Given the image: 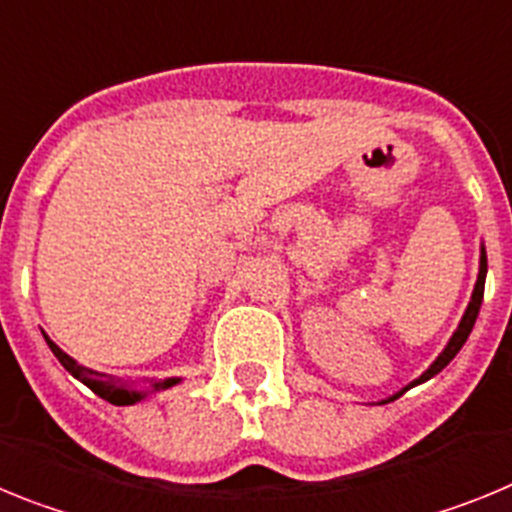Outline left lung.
<instances>
[{"instance_id":"left-lung-1","label":"left lung","mask_w":512,"mask_h":512,"mask_svg":"<svg viewBox=\"0 0 512 512\" xmlns=\"http://www.w3.org/2000/svg\"><path fill=\"white\" fill-rule=\"evenodd\" d=\"M485 277H487V251H485V246H482V251H479V274H477V284H474L472 300H469L467 310H464V315H461L459 328L454 330V336L449 338V343H446V348H443L441 354L436 356V361H433V364L428 366V369H425V372L420 374L418 379H413V382H410L408 387H402L400 392H395V395L387 397V400H384V402H392V400H395V397L405 395V392H408L410 387H418V384H423V382H428V379H431V377H436V374L441 372L443 366H449V361L454 359L456 354H459L461 346L467 343L469 333H472L474 323H477L479 307H482V297H485Z\"/></svg>"}]
</instances>
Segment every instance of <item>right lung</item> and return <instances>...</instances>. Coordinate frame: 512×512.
Returning a JSON list of instances; mask_svg holds the SVG:
<instances>
[{
    "label": "right lung",
    "mask_w": 512,
    "mask_h": 512,
    "mask_svg": "<svg viewBox=\"0 0 512 512\" xmlns=\"http://www.w3.org/2000/svg\"><path fill=\"white\" fill-rule=\"evenodd\" d=\"M43 336H45V333H43ZM45 343H48V348L53 351V356L61 361V366L71 374V377L79 379L81 384H87L94 395H99L102 400L112 402V405H135V402L143 400L148 392L169 390V387H174V384L182 382L179 377H169V379H164V382H156V379H146L148 390H135V382H122V379L110 377V374L94 372V369H89V366H81L79 361L71 359L66 351H61V348H58L56 343H53L48 336H45Z\"/></svg>",
    "instance_id": "add662e5"
}]
</instances>
